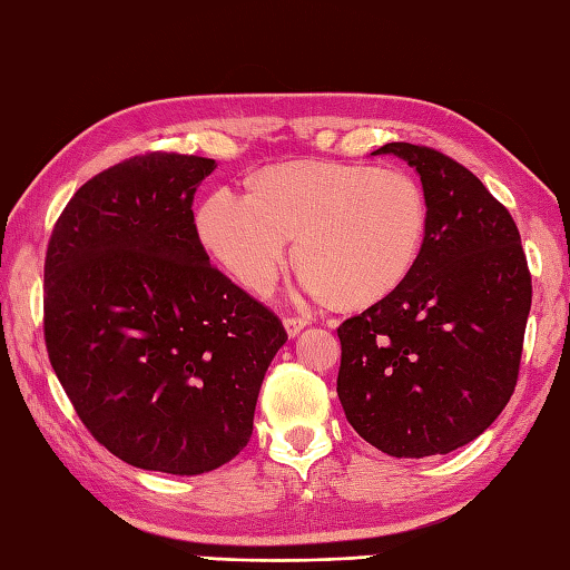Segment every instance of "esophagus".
<instances>
[{"label": "esophagus", "mask_w": 570, "mask_h": 570, "mask_svg": "<svg viewBox=\"0 0 570 570\" xmlns=\"http://www.w3.org/2000/svg\"><path fill=\"white\" fill-rule=\"evenodd\" d=\"M307 325H309V317H305V315H287L285 317V330H287L289 337L299 335V330L307 327Z\"/></svg>", "instance_id": "1"}]
</instances>
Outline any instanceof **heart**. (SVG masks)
Segmentation results:
<instances>
[{
	"label": "heart",
	"instance_id": "b5f03b06",
	"mask_svg": "<svg viewBox=\"0 0 570 570\" xmlns=\"http://www.w3.org/2000/svg\"><path fill=\"white\" fill-rule=\"evenodd\" d=\"M429 203L404 168L297 160L263 170L253 193L203 203L198 233L235 281L267 293L297 238V265L340 305H370L400 287L426 238Z\"/></svg>",
	"mask_w": 570,
	"mask_h": 570
}]
</instances>
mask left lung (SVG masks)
I'll return each instance as SVG.
<instances>
[{
  "label": "left lung",
  "mask_w": 570,
  "mask_h": 570,
  "mask_svg": "<svg viewBox=\"0 0 570 570\" xmlns=\"http://www.w3.org/2000/svg\"><path fill=\"white\" fill-rule=\"evenodd\" d=\"M416 168L426 238L406 281L337 327V394L364 442L396 459L449 454L491 426L519 380L531 273L517 223L442 151L386 144Z\"/></svg>",
  "instance_id": "left-lung-1"
}]
</instances>
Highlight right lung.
Returning a JSON list of instances; mask_svg holds the SVG:
<instances>
[{"mask_svg": "<svg viewBox=\"0 0 570 570\" xmlns=\"http://www.w3.org/2000/svg\"><path fill=\"white\" fill-rule=\"evenodd\" d=\"M216 160L148 151L96 174L53 223L45 342L83 426L126 464L193 476L253 434L287 332L203 248L193 196Z\"/></svg>", "mask_w": 570, "mask_h": 570, "instance_id": "right-lung-1", "label": "right lung"}]
</instances>
